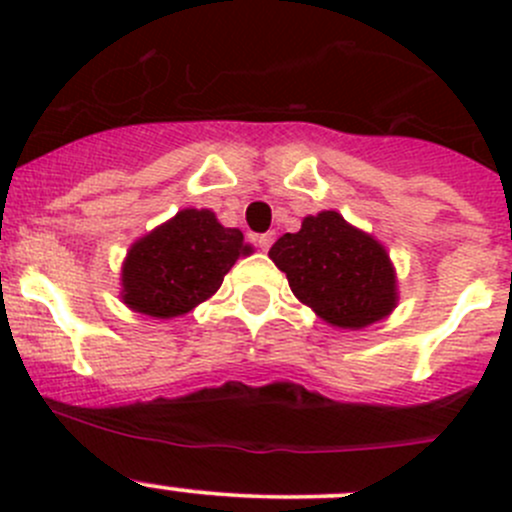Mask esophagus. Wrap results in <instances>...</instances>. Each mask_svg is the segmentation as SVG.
<instances>
[{"label":"esophagus","mask_w":512,"mask_h":512,"mask_svg":"<svg viewBox=\"0 0 512 512\" xmlns=\"http://www.w3.org/2000/svg\"><path fill=\"white\" fill-rule=\"evenodd\" d=\"M272 242H275V232H265V235L257 237V247H260L262 252H267L272 247Z\"/></svg>","instance_id":"1"}]
</instances>
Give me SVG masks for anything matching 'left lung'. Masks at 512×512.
<instances>
[{"instance_id":"obj_1","label":"left lung","mask_w":512,"mask_h":512,"mask_svg":"<svg viewBox=\"0 0 512 512\" xmlns=\"http://www.w3.org/2000/svg\"><path fill=\"white\" fill-rule=\"evenodd\" d=\"M270 260L287 275L289 289L322 322L364 329L399 304V282L386 247L337 210L307 215L299 232H285Z\"/></svg>"}]
</instances>
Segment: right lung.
Returning a JSON list of instances; mask_svg holds the SVG:
<instances>
[{
	"label": "right lung",
	"instance_id": "add662e5",
	"mask_svg": "<svg viewBox=\"0 0 512 512\" xmlns=\"http://www.w3.org/2000/svg\"><path fill=\"white\" fill-rule=\"evenodd\" d=\"M252 255L237 227L213 210L185 208L138 237L121 267V299L153 319L183 317L213 297L240 257Z\"/></svg>",
	"mask_w": 512,
	"mask_h": 512
}]
</instances>
